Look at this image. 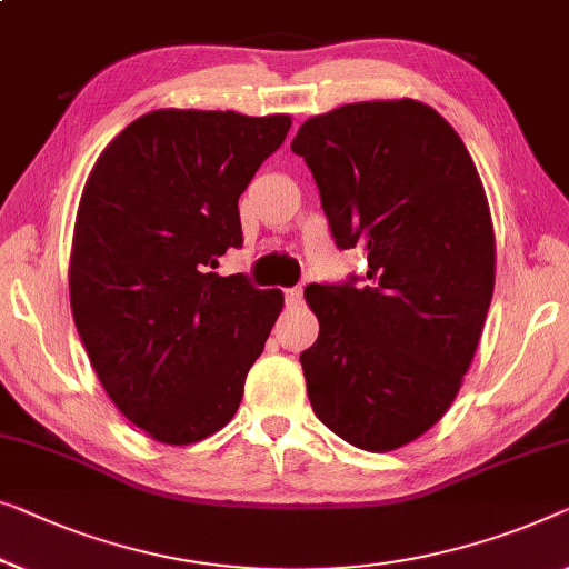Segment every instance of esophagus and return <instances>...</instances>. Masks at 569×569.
Masks as SVG:
<instances>
[{
    "mask_svg": "<svg viewBox=\"0 0 569 569\" xmlns=\"http://www.w3.org/2000/svg\"><path fill=\"white\" fill-rule=\"evenodd\" d=\"M284 300H287V305H300L302 302V287H290V290H284Z\"/></svg>",
    "mask_w": 569,
    "mask_h": 569,
    "instance_id": "esophagus-1",
    "label": "esophagus"
}]
</instances>
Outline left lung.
Listing matches in <instances>:
<instances>
[{
    "instance_id": "left-lung-1",
    "label": "left lung",
    "mask_w": 569,
    "mask_h": 569,
    "mask_svg": "<svg viewBox=\"0 0 569 569\" xmlns=\"http://www.w3.org/2000/svg\"><path fill=\"white\" fill-rule=\"evenodd\" d=\"M339 249L367 279L308 284L320 333L300 353L310 406L336 436L392 451L455 402L496 287V230L472 156L418 100L336 107L292 141Z\"/></svg>"
}]
</instances>
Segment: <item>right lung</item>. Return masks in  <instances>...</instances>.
Wrapping results in <instances>:
<instances>
[{
	"label": "right lung",
	"mask_w": 569,
	"mask_h": 569,
	"mask_svg": "<svg viewBox=\"0 0 569 569\" xmlns=\"http://www.w3.org/2000/svg\"><path fill=\"white\" fill-rule=\"evenodd\" d=\"M290 114L153 110L97 159L73 226L69 295L97 377L130 423L169 447L220 431L284 295L210 267L243 243L238 197Z\"/></svg>",
	"instance_id": "1"
}]
</instances>
